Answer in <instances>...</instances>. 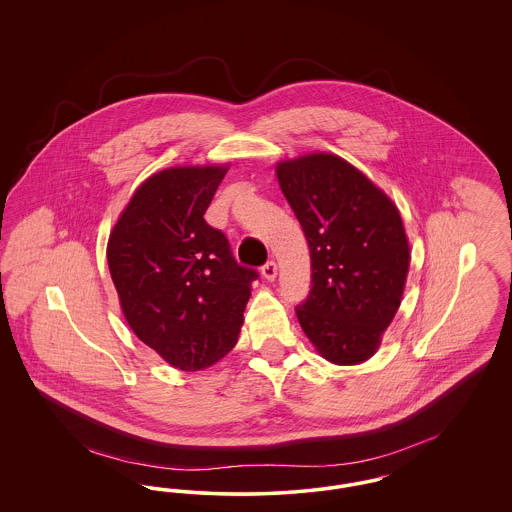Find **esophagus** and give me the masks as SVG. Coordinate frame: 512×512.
Segmentation results:
<instances>
[{
    "label": "esophagus",
    "instance_id": "esophagus-1",
    "mask_svg": "<svg viewBox=\"0 0 512 512\" xmlns=\"http://www.w3.org/2000/svg\"><path fill=\"white\" fill-rule=\"evenodd\" d=\"M276 272H278V267H276L274 261H267V263L261 267V274H263L267 280H274V278H276Z\"/></svg>",
    "mask_w": 512,
    "mask_h": 512
}]
</instances>
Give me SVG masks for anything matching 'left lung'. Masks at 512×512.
<instances>
[{"mask_svg": "<svg viewBox=\"0 0 512 512\" xmlns=\"http://www.w3.org/2000/svg\"><path fill=\"white\" fill-rule=\"evenodd\" d=\"M276 176L311 251V292L297 320L330 363H363L401 305L411 263L401 215L338 155L282 161Z\"/></svg>", "mask_w": 512, "mask_h": 512, "instance_id": "1", "label": "left lung"}]
</instances>
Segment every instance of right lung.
<instances>
[{
    "mask_svg": "<svg viewBox=\"0 0 512 512\" xmlns=\"http://www.w3.org/2000/svg\"><path fill=\"white\" fill-rule=\"evenodd\" d=\"M226 167L149 176L117 220L107 263L134 334L186 372L215 365L238 341L255 268L203 215Z\"/></svg>",
    "mask_w": 512,
    "mask_h": 512,
    "instance_id": "1",
    "label": "right lung"
}]
</instances>
